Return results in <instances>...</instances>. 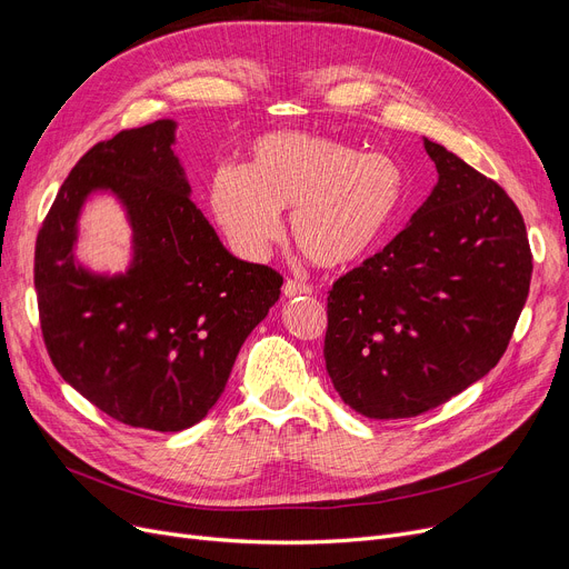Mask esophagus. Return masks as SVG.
<instances>
[{
  "instance_id": "34e87169",
  "label": "esophagus",
  "mask_w": 569,
  "mask_h": 569,
  "mask_svg": "<svg viewBox=\"0 0 569 569\" xmlns=\"http://www.w3.org/2000/svg\"><path fill=\"white\" fill-rule=\"evenodd\" d=\"M309 292H313V286H309V283H305V281H297V279H288V281L283 283V295H286V297H297V295H309Z\"/></svg>"
}]
</instances>
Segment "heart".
<instances>
[{
	"label": "heart",
	"instance_id": "1",
	"mask_svg": "<svg viewBox=\"0 0 569 569\" xmlns=\"http://www.w3.org/2000/svg\"><path fill=\"white\" fill-rule=\"evenodd\" d=\"M401 196L403 177L390 157L300 131L262 136L247 166H217L207 187L212 217L239 256H264L283 234L281 209L292 207L295 242L320 267L371 253Z\"/></svg>",
	"mask_w": 569,
	"mask_h": 569
}]
</instances>
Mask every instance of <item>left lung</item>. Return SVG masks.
<instances>
[{"mask_svg":"<svg viewBox=\"0 0 569 569\" xmlns=\"http://www.w3.org/2000/svg\"><path fill=\"white\" fill-rule=\"evenodd\" d=\"M438 184L380 253L327 297L325 369L369 420L450 401L507 350L526 305L532 253L515 200L425 140Z\"/></svg>","mask_w":569,"mask_h":569,"instance_id":"obj_1","label":"left lung"}]
</instances>
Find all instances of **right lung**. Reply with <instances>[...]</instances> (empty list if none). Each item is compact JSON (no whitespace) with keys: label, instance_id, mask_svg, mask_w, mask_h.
Returning a JSON list of instances; mask_svg holds the SVG:
<instances>
[{"label":"right lung","instance_id":"right-lung-1","mask_svg":"<svg viewBox=\"0 0 569 569\" xmlns=\"http://www.w3.org/2000/svg\"><path fill=\"white\" fill-rule=\"evenodd\" d=\"M159 119L97 142L64 179L37 237L34 286L50 360L73 390L133 429L182 431L226 390L234 357L283 277L226 251L189 198ZM108 188L128 204L137 253L124 278L72 262L83 198Z\"/></svg>","mask_w":569,"mask_h":569}]
</instances>
